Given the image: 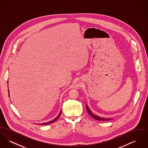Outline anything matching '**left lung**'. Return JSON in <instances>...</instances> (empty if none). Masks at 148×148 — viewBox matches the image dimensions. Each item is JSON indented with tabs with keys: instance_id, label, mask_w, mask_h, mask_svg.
I'll list each match as a JSON object with an SVG mask.
<instances>
[{
	"instance_id": "obj_1",
	"label": "left lung",
	"mask_w": 148,
	"mask_h": 148,
	"mask_svg": "<svg viewBox=\"0 0 148 148\" xmlns=\"http://www.w3.org/2000/svg\"><path fill=\"white\" fill-rule=\"evenodd\" d=\"M86 110L88 112V114L92 117L94 119L97 120H100V121H108V120H111L113 119V118H101L98 115L94 114V113L92 112V111L90 110V109L89 108L88 106H87V104H86Z\"/></svg>"
}]
</instances>
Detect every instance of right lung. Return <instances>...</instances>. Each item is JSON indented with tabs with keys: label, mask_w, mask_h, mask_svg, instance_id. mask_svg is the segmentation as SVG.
I'll list each match as a JSON object with an SVG mask.
<instances>
[{
	"label": "right lung",
	"mask_w": 148,
	"mask_h": 148,
	"mask_svg": "<svg viewBox=\"0 0 148 148\" xmlns=\"http://www.w3.org/2000/svg\"><path fill=\"white\" fill-rule=\"evenodd\" d=\"M8 94H9V96H10V94H9V89H8ZM61 112H62V111L60 110V112L59 114H58V115L56 116V118H54V119L52 120H51V121H49L46 122V123H41V124H38V125H49V124H51V123H54V122L56 121V120L58 119L59 118V116H60V114H61Z\"/></svg>",
	"instance_id": "right-lung-1"
}]
</instances>
